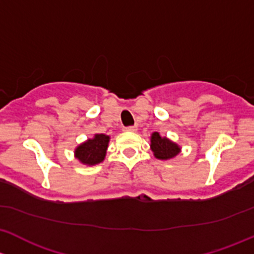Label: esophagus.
I'll return each mask as SVG.
<instances>
[{"instance_id": "esophagus-1", "label": "esophagus", "mask_w": 254, "mask_h": 254, "mask_svg": "<svg viewBox=\"0 0 254 254\" xmlns=\"http://www.w3.org/2000/svg\"><path fill=\"white\" fill-rule=\"evenodd\" d=\"M125 130H126V132H135V130H137V126L126 127V128H125Z\"/></svg>"}]
</instances>
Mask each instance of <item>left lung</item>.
<instances>
[{
	"instance_id": "left-lung-1",
	"label": "left lung",
	"mask_w": 254,
	"mask_h": 254,
	"mask_svg": "<svg viewBox=\"0 0 254 254\" xmlns=\"http://www.w3.org/2000/svg\"><path fill=\"white\" fill-rule=\"evenodd\" d=\"M150 149L154 156L159 160H170L181 153V146L172 142L167 137H163L159 132L151 133Z\"/></svg>"
}]
</instances>
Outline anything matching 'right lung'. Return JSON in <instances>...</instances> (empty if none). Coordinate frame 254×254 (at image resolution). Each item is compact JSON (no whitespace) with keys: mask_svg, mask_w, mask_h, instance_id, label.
I'll use <instances>...</instances> for the list:
<instances>
[{"mask_svg":"<svg viewBox=\"0 0 254 254\" xmlns=\"http://www.w3.org/2000/svg\"><path fill=\"white\" fill-rule=\"evenodd\" d=\"M110 135L96 133L74 149V158L85 166H94L105 160Z\"/></svg>","mask_w":254,"mask_h":254,"instance_id":"obj_1","label":"right lung"}]
</instances>
